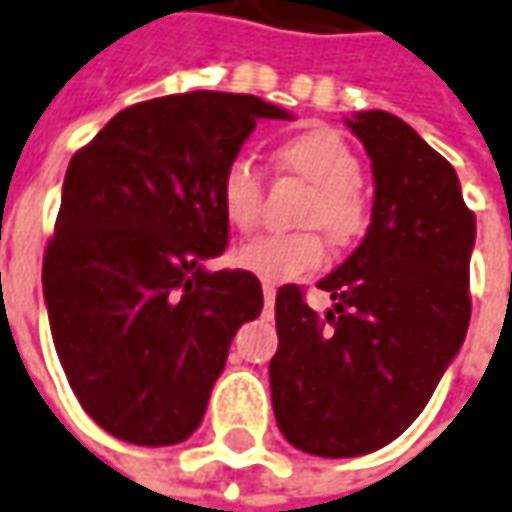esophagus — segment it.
Returning a JSON list of instances; mask_svg holds the SVG:
<instances>
[{
	"mask_svg": "<svg viewBox=\"0 0 512 512\" xmlns=\"http://www.w3.org/2000/svg\"><path fill=\"white\" fill-rule=\"evenodd\" d=\"M263 299H266V307L275 304V287L272 284H263Z\"/></svg>",
	"mask_w": 512,
	"mask_h": 512,
	"instance_id": "esophagus-1",
	"label": "esophagus"
}]
</instances>
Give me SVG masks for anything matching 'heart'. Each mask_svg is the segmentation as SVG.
I'll return each mask as SVG.
<instances>
[{
	"instance_id": "obj_1",
	"label": "heart",
	"mask_w": 512,
	"mask_h": 512,
	"mask_svg": "<svg viewBox=\"0 0 512 512\" xmlns=\"http://www.w3.org/2000/svg\"><path fill=\"white\" fill-rule=\"evenodd\" d=\"M284 169L313 184L304 208V225H322L334 243H351L363 234L369 208L357 187L360 161L334 128H310L290 137L278 149ZM219 210L237 231H252L263 208V178L246 158L231 161L216 187ZM328 257L325 240L316 231L266 234L234 249V266L260 278L263 284H287L319 269Z\"/></svg>"
}]
</instances>
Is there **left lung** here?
I'll use <instances>...</instances> for the list:
<instances>
[{"mask_svg":"<svg viewBox=\"0 0 512 512\" xmlns=\"http://www.w3.org/2000/svg\"><path fill=\"white\" fill-rule=\"evenodd\" d=\"M363 143L375 202L363 243L319 281V316L302 290L275 296L272 410L290 445L316 457L384 448L425 410L469 328L475 213L454 166L404 119H346Z\"/></svg>","mask_w":512,"mask_h":512,"instance_id":"8db88e82","label":"left lung"}]
</instances>
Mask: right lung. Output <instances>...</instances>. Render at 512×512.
I'll use <instances>...</instances> for the list:
<instances>
[{
	"label": "right lung",
	"mask_w": 512,
	"mask_h": 512,
	"mask_svg": "<svg viewBox=\"0 0 512 512\" xmlns=\"http://www.w3.org/2000/svg\"><path fill=\"white\" fill-rule=\"evenodd\" d=\"M293 114L246 93L193 90L119 111L72 155L43 299L72 393L111 437L187 440L231 340L260 316L243 269H205L228 246L219 175L257 119Z\"/></svg>",
	"instance_id": "add662e5"
}]
</instances>
